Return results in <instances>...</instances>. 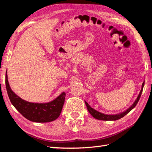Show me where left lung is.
Masks as SVG:
<instances>
[{
  "mask_svg": "<svg viewBox=\"0 0 152 152\" xmlns=\"http://www.w3.org/2000/svg\"><path fill=\"white\" fill-rule=\"evenodd\" d=\"M144 85V82H143L142 85V88H141V90L140 91V93L139 94V96H138L137 99L135 100V102H134L132 105H131L129 109H127L126 111H124V112L122 113H119V114H103L100 112H98V111L95 110L93 108L91 107L88 103L86 102H85V104L86 105L87 107V109L88 110V112L90 113L91 115H92L94 118H95L97 120H105V121H114V120H119L120 118H122L124 116H126L127 113H129L130 111L132 110L133 108H134L137 105V103L139 102L140 97L141 96V94H142V90H143V87Z\"/></svg>",
  "mask_w": 152,
  "mask_h": 152,
  "instance_id": "obj_1",
  "label": "left lung"
}]
</instances>
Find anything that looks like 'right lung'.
I'll list each match as a JSON object with an SVG mask.
<instances>
[{"instance_id": "1", "label": "right lung", "mask_w": 152, "mask_h": 152, "mask_svg": "<svg viewBox=\"0 0 152 152\" xmlns=\"http://www.w3.org/2000/svg\"><path fill=\"white\" fill-rule=\"evenodd\" d=\"M6 87L10 102L15 109L26 119L34 122H49L58 118L64 103L66 93L62 92L56 99L48 103H31L21 99L13 92L10 86L7 71Z\"/></svg>"}]
</instances>
